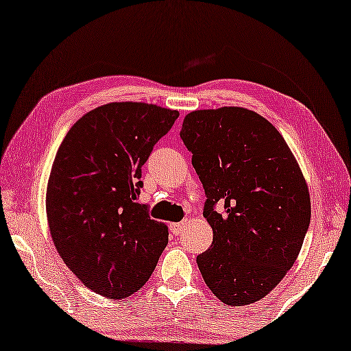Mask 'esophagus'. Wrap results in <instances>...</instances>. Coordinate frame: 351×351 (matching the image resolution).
<instances>
[{"label":"esophagus","instance_id":"obj_1","mask_svg":"<svg viewBox=\"0 0 351 351\" xmlns=\"http://www.w3.org/2000/svg\"><path fill=\"white\" fill-rule=\"evenodd\" d=\"M186 226H187L186 221H182V222H173V223H170V230H171V233L175 234V237H180V234L182 233V230L186 228Z\"/></svg>","mask_w":351,"mask_h":351}]
</instances>
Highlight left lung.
Wrapping results in <instances>:
<instances>
[{"instance_id": "8db88e82", "label": "left lung", "mask_w": 351, "mask_h": 351, "mask_svg": "<svg viewBox=\"0 0 351 351\" xmlns=\"http://www.w3.org/2000/svg\"><path fill=\"white\" fill-rule=\"evenodd\" d=\"M181 138L206 193L213 244L197 257L214 295L228 306L261 300L295 263L311 222L306 178L268 119L243 107L195 110ZM223 201L226 213L213 211Z\"/></svg>"}]
</instances>
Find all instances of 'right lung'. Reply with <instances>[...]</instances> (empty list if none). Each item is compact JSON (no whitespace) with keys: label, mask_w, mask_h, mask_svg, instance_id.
<instances>
[{"label":"right lung","mask_w":351,"mask_h":351,"mask_svg":"<svg viewBox=\"0 0 351 351\" xmlns=\"http://www.w3.org/2000/svg\"><path fill=\"white\" fill-rule=\"evenodd\" d=\"M176 110L110 102L66 134L47 182L51 239L83 285L124 300L142 289L169 243V227L137 203L142 165L169 132Z\"/></svg>","instance_id":"right-lung-1"}]
</instances>
